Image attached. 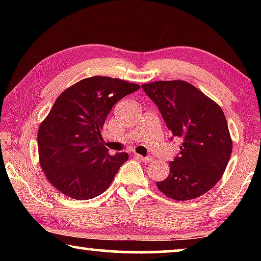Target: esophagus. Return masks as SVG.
Returning a JSON list of instances; mask_svg holds the SVG:
<instances>
[{"label":"esophagus","instance_id":"1","mask_svg":"<svg viewBox=\"0 0 261 261\" xmlns=\"http://www.w3.org/2000/svg\"><path fill=\"white\" fill-rule=\"evenodd\" d=\"M134 156L136 159H138V160L141 161V162H151V161H153L152 156H141V155H139V154H135Z\"/></svg>","mask_w":261,"mask_h":261}]
</instances>
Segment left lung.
<instances>
[{
	"instance_id": "8db88e82",
	"label": "left lung",
	"mask_w": 261,
	"mask_h": 261,
	"mask_svg": "<svg viewBox=\"0 0 261 261\" xmlns=\"http://www.w3.org/2000/svg\"><path fill=\"white\" fill-rule=\"evenodd\" d=\"M175 138L178 156L169 162L168 177L156 187L174 200L202 196L222 177L232 151L227 120L220 106L184 81H158L141 85Z\"/></svg>"
}]
</instances>
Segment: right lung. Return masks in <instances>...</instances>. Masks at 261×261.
<instances>
[{
	"mask_svg": "<svg viewBox=\"0 0 261 261\" xmlns=\"http://www.w3.org/2000/svg\"><path fill=\"white\" fill-rule=\"evenodd\" d=\"M139 87L118 78L94 76L59 95L38 131L39 162L56 190L86 200L108 189L129 154L110 155L101 143V130L113 106Z\"/></svg>",
	"mask_w": 261,
	"mask_h": 261,
	"instance_id": "add662e5",
	"label": "right lung"
}]
</instances>
